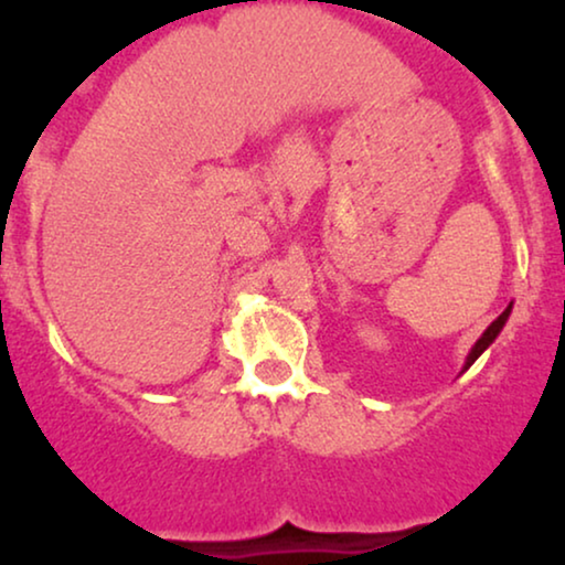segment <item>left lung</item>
Here are the masks:
<instances>
[{"label": "left lung", "instance_id": "8db88e82", "mask_svg": "<svg viewBox=\"0 0 565 565\" xmlns=\"http://www.w3.org/2000/svg\"><path fill=\"white\" fill-rule=\"evenodd\" d=\"M510 313H512V302L502 310V316L497 318V321H492V326H489V329H487L484 333H481L479 341L473 343L471 351H469V356H466V362H463V370H461V372L469 370V366H471L473 362H477V359H479L481 354H484V351H487L489 347H492L494 339L500 337V331L504 329V323H507V318H510Z\"/></svg>", "mask_w": 565, "mask_h": 565}]
</instances>
